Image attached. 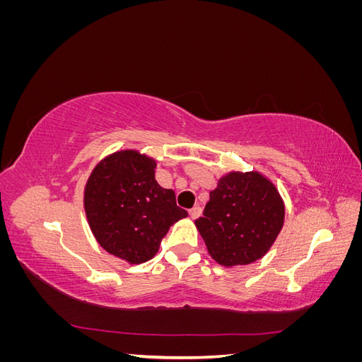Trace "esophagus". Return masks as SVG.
<instances>
[{"instance_id": "34e87169", "label": "esophagus", "mask_w": 362, "mask_h": 362, "mask_svg": "<svg viewBox=\"0 0 362 362\" xmlns=\"http://www.w3.org/2000/svg\"><path fill=\"white\" fill-rule=\"evenodd\" d=\"M189 214L192 218H198L202 214V208L201 206H193L192 210H189Z\"/></svg>"}]
</instances>
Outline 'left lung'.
Segmentation results:
<instances>
[{
	"label": "left lung",
	"instance_id": "1",
	"mask_svg": "<svg viewBox=\"0 0 362 362\" xmlns=\"http://www.w3.org/2000/svg\"><path fill=\"white\" fill-rule=\"evenodd\" d=\"M286 206L275 184L259 172H229L210 192L196 228L208 254L225 267L264 257L284 225Z\"/></svg>",
	"mask_w": 362,
	"mask_h": 362
}]
</instances>
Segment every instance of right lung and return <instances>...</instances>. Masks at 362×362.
Segmentation results:
<instances>
[{
	"label": "right lung",
	"mask_w": 362,
	"mask_h": 362,
	"mask_svg": "<svg viewBox=\"0 0 362 362\" xmlns=\"http://www.w3.org/2000/svg\"><path fill=\"white\" fill-rule=\"evenodd\" d=\"M157 163L134 149L96 164L84 189V210L96 242L129 264L154 257L169 228L187 211L156 181Z\"/></svg>",
	"instance_id": "obj_1"
}]
</instances>
